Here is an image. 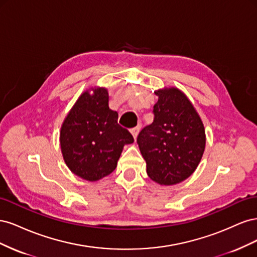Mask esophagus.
Segmentation results:
<instances>
[{"label":"esophagus","mask_w":257,"mask_h":257,"mask_svg":"<svg viewBox=\"0 0 257 257\" xmlns=\"http://www.w3.org/2000/svg\"><path fill=\"white\" fill-rule=\"evenodd\" d=\"M139 130H141V127H139V126H136V127H134V128H132V130H131V134L133 135L134 139H136V138H137L138 133H139Z\"/></svg>","instance_id":"obj_1"}]
</instances>
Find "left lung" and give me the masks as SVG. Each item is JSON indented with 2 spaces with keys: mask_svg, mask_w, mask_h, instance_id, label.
I'll use <instances>...</instances> for the list:
<instances>
[{
  "mask_svg": "<svg viewBox=\"0 0 257 257\" xmlns=\"http://www.w3.org/2000/svg\"><path fill=\"white\" fill-rule=\"evenodd\" d=\"M154 93L159 99L153 122L142 130L137 144L148 176L162 185H173L197 168L205 151V127L183 92L166 88Z\"/></svg>",
  "mask_w": 257,
  "mask_h": 257,
  "instance_id": "obj_1",
  "label": "left lung"
}]
</instances>
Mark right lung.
Here are the masks:
<instances>
[{
    "label": "right lung",
    "mask_w": 257,
    "mask_h": 257,
    "mask_svg": "<svg viewBox=\"0 0 257 257\" xmlns=\"http://www.w3.org/2000/svg\"><path fill=\"white\" fill-rule=\"evenodd\" d=\"M83 92L62 124L61 151L67 167L84 180L97 181L116 167L123 146L134 138L109 109L105 88Z\"/></svg>",
    "instance_id": "right-lung-1"
}]
</instances>
